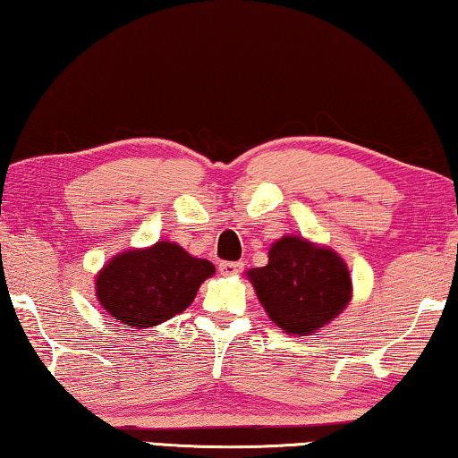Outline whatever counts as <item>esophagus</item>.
I'll use <instances>...</instances> for the list:
<instances>
[{
    "instance_id": "esophagus-1",
    "label": "esophagus",
    "mask_w": 458,
    "mask_h": 458,
    "mask_svg": "<svg viewBox=\"0 0 458 458\" xmlns=\"http://www.w3.org/2000/svg\"><path fill=\"white\" fill-rule=\"evenodd\" d=\"M219 271L223 276H239L243 271V263L239 261H221Z\"/></svg>"
}]
</instances>
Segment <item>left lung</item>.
Returning a JSON list of instances; mask_svg holds the SVG:
<instances>
[{"mask_svg":"<svg viewBox=\"0 0 458 458\" xmlns=\"http://www.w3.org/2000/svg\"><path fill=\"white\" fill-rule=\"evenodd\" d=\"M267 258V266L245 276L271 322L285 334H316L348 308L354 290L350 269L332 247L284 235Z\"/></svg>","mask_w":458,"mask_h":458,"instance_id":"8db88e82","label":"left lung"}]
</instances>
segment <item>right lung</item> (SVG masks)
<instances>
[{
  "mask_svg": "<svg viewBox=\"0 0 458 458\" xmlns=\"http://www.w3.org/2000/svg\"><path fill=\"white\" fill-rule=\"evenodd\" d=\"M215 276L211 261L195 258L174 242L126 250L96 274V300L106 314L134 330H147L187 310L205 279Z\"/></svg>",
  "mask_w": 458,
  "mask_h": 458,
  "instance_id": "right-lung-1",
  "label": "right lung"
}]
</instances>
